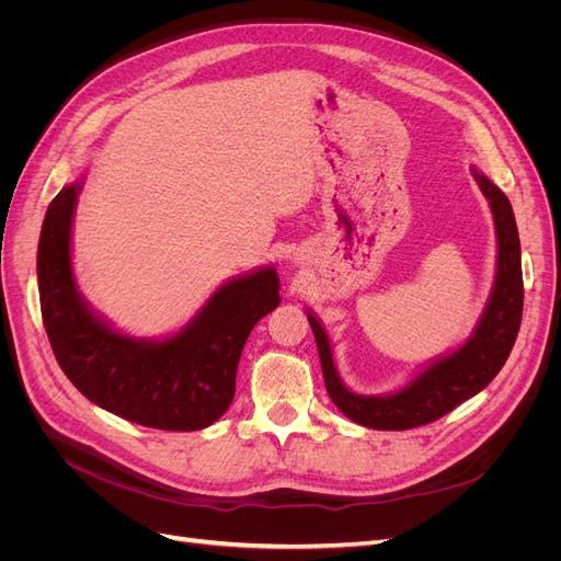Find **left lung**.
Masks as SVG:
<instances>
[{
	"label": "left lung",
	"mask_w": 561,
	"mask_h": 561,
	"mask_svg": "<svg viewBox=\"0 0 561 561\" xmlns=\"http://www.w3.org/2000/svg\"><path fill=\"white\" fill-rule=\"evenodd\" d=\"M472 175L486 196L491 213H494L499 257L494 290H491L478 328L461 348L428 365L398 393L358 396L339 379L328 332L318 318L309 313L328 393L339 410L351 421L360 423V426L377 431H407L449 414L454 407L478 396L499 375L515 346L524 304L522 254L515 215L511 201L494 182L478 171H472Z\"/></svg>",
	"instance_id": "1"
}]
</instances>
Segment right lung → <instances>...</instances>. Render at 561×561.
I'll return each mask as SVG.
<instances>
[{
	"label": "right lung",
	"instance_id": "obj_1",
	"mask_svg": "<svg viewBox=\"0 0 561 561\" xmlns=\"http://www.w3.org/2000/svg\"><path fill=\"white\" fill-rule=\"evenodd\" d=\"M79 192L81 180L50 201L37 250L42 318L58 365L81 396L140 426H210L233 400L250 330L280 304L276 268L225 283L163 342L126 336L98 318L77 290L70 236Z\"/></svg>",
	"mask_w": 561,
	"mask_h": 561
}]
</instances>
